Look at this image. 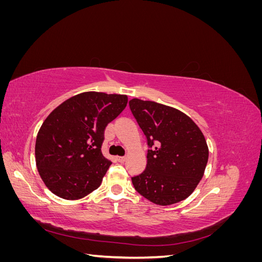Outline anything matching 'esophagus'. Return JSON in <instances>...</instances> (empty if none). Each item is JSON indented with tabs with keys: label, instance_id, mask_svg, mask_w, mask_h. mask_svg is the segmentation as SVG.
I'll return each instance as SVG.
<instances>
[{
	"label": "esophagus",
	"instance_id": "obj_1",
	"mask_svg": "<svg viewBox=\"0 0 262 262\" xmlns=\"http://www.w3.org/2000/svg\"><path fill=\"white\" fill-rule=\"evenodd\" d=\"M125 160H126L125 156H117V161H118L119 163H123Z\"/></svg>",
	"mask_w": 262,
	"mask_h": 262
}]
</instances>
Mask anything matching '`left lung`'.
<instances>
[{"instance_id": "obj_1", "label": "left lung", "mask_w": 262, "mask_h": 262, "mask_svg": "<svg viewBox=\"0 0 262 262\" xmlns=\"http://www.w3.org/2000/svg\"><path fill=\"white\" fill-rule=\"evenodd\" d=\"M129 106L149 147L145 170L132 177L134 188L158 205L187 199L202 179L209 158L199 126L180 110L155 101L133 98Z\"/></svg>"}]
</instances>
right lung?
<instances>
[{"label":"right lung","mask_w":262,"mask_h":262,"mask_svg":"<svg viewBox=\"0 0 262 262\" xmlns=\"http://www.w3.org/2000/svg\"><path fill=\"white\" fill-rule=\"evenodd\" d=\"M128 104L126 95L85 92L47 117L36 139V165L45 185L66 200L96 190L112 165L102 155L105 129Z\"/></svg>","instance_id":"obj_1"}]
</instances>
